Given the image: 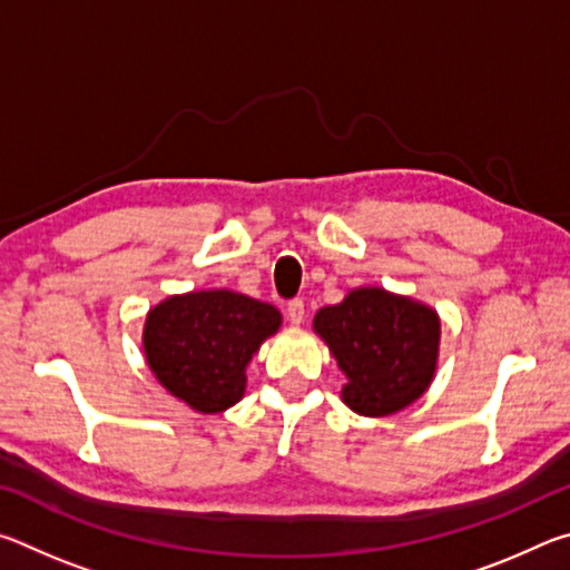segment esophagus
Segmentation results:
<instances>
[{
    "label": "esophagus",
    "mask_w": 570,
    "mask_h": 570,
    "mask_svg": "<svg viewBox=\"0 0 570 570\" xmlns=\"http://www.w3.org/2000/svg\"><path fill=\"white\" fill-rule=\"evenodd\" d=\"M286 316H288V322H292L294 326H298V324L304 322L306 308H304V302H302V298H294V302H288V304H286Z\"/></svg>",
    "instance_id": "1"
}]
</instances>
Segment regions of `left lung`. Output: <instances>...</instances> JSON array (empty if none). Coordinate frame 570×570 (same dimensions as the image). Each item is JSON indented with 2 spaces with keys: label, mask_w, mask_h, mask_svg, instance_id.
Returning a JSON list of instances; mask_svg holds the SVG:
<instances>
[{
  "label": "left lung",
  "mask_w": 570,
  "mask_h": 570,
  "mask_svg": "<svg viewBox=\"0 0 570 570\" xmlns=\"http://www.w3.org/2000/svg\"><path fill=\"white\" fill-rule=\"evenodd\" d=\"M346 384L342 400L362 417H387L430 390L440 356V314L382 286H356L314 316Z\"/></svg>",
  "instance_id": "left-lung-1"
}]
</instances>
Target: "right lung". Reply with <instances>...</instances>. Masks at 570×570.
<instances>
[{"instance_id": "obj_1", "label": "right lung", "mask_w": 570, "mask_h": 570, "mask_svg": "<svg viewBox=\"0 0 570 570\" xmlns=\"http://www.w3.org/2000/svg\"><path fill=\"white\" fill-rule=\"evenodd\" d=\"M282 326V312L230 288L173 294L142 326V352L156 380L200 414L244 397L246 366Z\"/></svg>"}]
</instances>
